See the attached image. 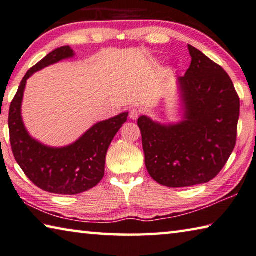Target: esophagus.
<instances>
[{"mask_svg":"<svg viewBox=\"0 0 256 256\" xmlns=\"http://www.w3.org/2000/svg\"><path fill=\"white\" fill-rule=\"evenodd\" d=\"M140 110H137L136 108H132L130 112H129V118L132 119V120H137L138 116H140Z\"/></svg>","mask_w":256,"mask_h":256,"instance_id":"34e87169","label":"esophagus"}]
</instances>
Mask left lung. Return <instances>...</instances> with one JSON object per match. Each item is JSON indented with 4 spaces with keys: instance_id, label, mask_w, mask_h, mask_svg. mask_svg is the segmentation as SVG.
I'll return each mask as SVG.
<instances>
[{
    "instance_id": "8db88e82",
    "label": "left lung",
    "mask_w": 256,
    "mask_h": 256,
    "mask_svg": "<svg viewBox=\"0 0 256 256\" xmlns=\"http://www.w3.org/2000/svg\"><path fill=\"white\" fill-rule=\"evenodd\" d=\"M188 50L190 66L178 78L184 120L166 126L142 116L137 121L150 176L174 188L216 177L236 145L240 119V96L228 74L194 46Z\"/></svg>"
}]
</instances>
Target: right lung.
<instances>
[{"label":"right lung","instance_id":"1","mask_svg":"<svg viewBox=\"0 0 256 256\" xmlns=\"http://www.w3.org/2000/svg\"><path fill=\"white\" fill-rule=\"evenodd\" d=\"M71 56H74L72 50L62 46L29 69L9 110L10 143L16 161L37 187L61 195L80 194L102 180L108 146L128 116V112H124L114 118L100 121L66 148H48L29 136L22 118L27 79L36 71Z\"/></svg>","mask_w":256,"mask_h":256}]
</instances>
